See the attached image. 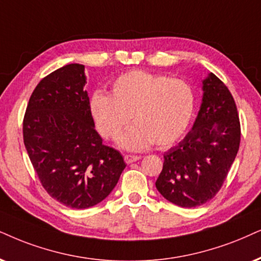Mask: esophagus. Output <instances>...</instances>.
I'll return each instance as SVG.
<instances>
[{"label":"esophagus","instance_id":"obj_1","mask_svg":"<svg viewBox=\"0 0 261 261\" xmlns=\"http://www.w3.org/2000/svg\"><path fill=\"white\" fill-rule=\"evenodd\" d=\"M140 159H141V156H138V155L126 154L124 156V160H125V163H126V164H133V163H135V161H137Z\"/></svg>","mask_w":261,"mask_h":261}]
</instances>
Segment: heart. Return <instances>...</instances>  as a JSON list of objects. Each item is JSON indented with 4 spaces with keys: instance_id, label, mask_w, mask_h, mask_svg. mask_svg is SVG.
<instances>
[{
    "instance_id": "heart-1",
    "label": "heart",
    "mask_w": 261,
    "mask_h": 261,
    "mask_svg": "<svg viewBox=\"0 0 261 261\" xmlns=\"http://www.w3.org/2000/svg\"><path fill=\"white\" fill-rule=\"evenodd\" d=\"M196 96L184 79L134 70L112 82L111 95L97 91L90 112L98 133L114 140L133 117L135 125L119 138L120 147L142 150L150 143L169 147L179 140L194 115Z\"/></svg>"
}]
</instances>
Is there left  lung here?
I'll list each match as a JSON object with an SVG mask.
<instances>
[{
    "label": "left lung",
    "mask_w": 261,
    "mask_h": 261,
    "mask_svg": "<svg viewBox=\"0 0 261 261\" xmlns=\"http://www.w3.org/2000/svg\"><path fill=\"white\" fill-rule=\"evenodd\" d=\"M202 103L193 128L164 154L155 182L165 199L179 207H197L216 196L235 160L241 141L237 107L216 74L202 81Z\"/></svg>",
    "instance_id": "8db88e82"
}]
</instances>
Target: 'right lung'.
<instances>
[{"mask_svg":"<svg viewBox=\"0 0 261 261\" xmlns=\"http://www.w3.org/2000/svg\"><path fill=\"white\" fill-rule=\"evenodd\" d=\"M85 83L83 65L51 72L35 88L22 121L24 144L43 188L77 210L106 199L126 166L95 130Z\"/></svg>","mask_w":261,"mask_h":261,"instance_id":"1","label":"right lung"}]
</instances>
